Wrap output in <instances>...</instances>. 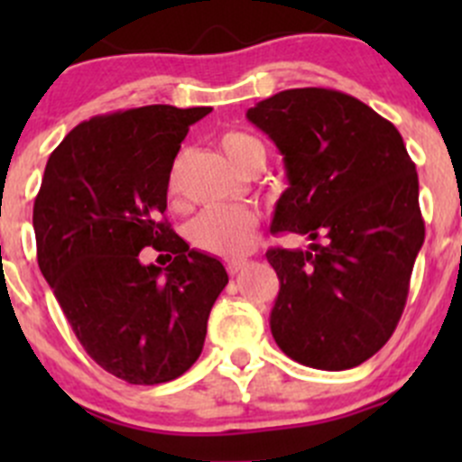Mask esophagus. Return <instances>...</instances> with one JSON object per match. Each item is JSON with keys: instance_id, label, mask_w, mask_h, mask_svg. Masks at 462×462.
Returning a JSON list of instances; mask_svg holds the SVG:
<instances>
[{"instance_id": "esophagus-1", "label": "esophagus", "mask_w": 462, "mask_h": 462, "mask_svg": "<svg viewBox=\"0 0 462 462\" xmlns=\"http://www.w3.org/2000/svg\"><path fill=\"white\" fill-rule=\"evenodd\" d=\"M244 268H245V261H227V273H230L232 277H236Z\"/></svg>"}]
</instances>
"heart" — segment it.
<instances>
[{"label":"heart","instance_id":"heart-1","mask_svg":"<svg viewBox=\"0 0 462 462\" xmlns=\"http://www.w3.org/2000/svg\"><path fill=\"white\" fill-rule=\"evenodd\" d=\"M223 153L241 174L263 170L265 147L259 138L245 132H227L221 138ZM174 189V183H171ZM257 214L244 208H214L194 217L185 227L189 244L201 253L223 259H241L257 241Z\"/></svg>","mask_w":462,"mask_h":462}]
</instances>
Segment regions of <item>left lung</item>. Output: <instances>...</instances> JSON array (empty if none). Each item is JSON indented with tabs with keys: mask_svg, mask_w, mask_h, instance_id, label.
<instances>
[{
	"mask_svg": "<svg viewBox=\"0 0 462 462\" xmlns=\"http://www.w3.org/2000/svg\"><path fill=\"white\" fill-rule=\"evenodd\" d=\"M245 116L286 167L270 230L310 239L265 253L279 277L274 342L300 365L353 369L389 342L407 304L425 241L416 165L389 120L335 88H288Z\"/></svg>",
	"mask_w": 462,
	"mask_h": 462,
	"instance_id": "obj_1",
	"label": "left lung"
}]
</instances>
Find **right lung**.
Returning a JSON list of instances; mask_svg holds the SVG:
<instances>
[{"instance_id":"add662e5","label":"right lung","mask_w":462,"mask_h":462,"mask_svg":"<svg viewBox=\"0 0 462 462\" xmlns=\"http://www.w3.org/2000/svg\"><path fill=\"white\" fill-rule=\"evenodd\" d=\"M209 111L149 105L80 123L49 156L32 205L55 300L91 360L129 384L176 380L199 360L227 283L221 261L162 218L180 143ZM149 245L175 254L167 269L140 263Z\"/></svg>"}]
</instances>
